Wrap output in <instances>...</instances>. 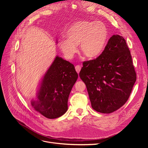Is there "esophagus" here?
Instances as JSON below:
<instances>
[{
    "label": "esophagus",
    "instance_id": "1",
    "mask_svg": "<svg viewBox=\"0 0 148 148\" xmlns=\"http://www.w3.org/2000/svg\"><path fill=\"white\" fill-rule=\"evenodd\" d=\"M75 70H76V71L77 72V73L79 74L80 70H81V66L80 65H77V66H75Z\"/></svg>",
    "mask_w": 148,
    "mask_h": 148
}]
</instances>
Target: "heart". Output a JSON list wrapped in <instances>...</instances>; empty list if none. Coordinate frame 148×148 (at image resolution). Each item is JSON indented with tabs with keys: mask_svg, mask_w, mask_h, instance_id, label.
<instances>
[{
	"mask_svg": "<svg viewBox=\"0 0 148 148\" xmlns=\"http://www.w3.org/2000/svg\"><path fill=\"white\" fill-rule=\"evenodd\" d=\"M66 38L60 40L59 45L66 59L74 58L79 44L80 51L88 58H96L106 47L108 29L101 21L82 20L74 23L68 29Z\"/></svg>",
	"mask_w": 148,
	"mask_h": 148,
	"instance_id": "1",
	"label": "heart"
}]
</instances>
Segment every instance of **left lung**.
I'll use <instances>...</instances> for the list:
<instances>
[{
	"instance_id": "1",
	"label": "left lung",
	"mask_w": 148,
	"mask_h": 148,
	"mask_svg": "<svg viewBox=\"0 0 148 148\" xmlns=\"http://www.w3.org/2000/svg\"><path fill=\"white\" fill-rule=\"evenodd\" d=\"M83 65L79 75L86 84L93 109L110 113L125 104L136 81L125 39L113 35L97 59L85 61Z\"/></svg>"
}]
</instances>
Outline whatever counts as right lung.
<instances>
[{"label":"right lung","mask_w":148,"mask_h":148,"mask_svg":"<svg viewBox=\"0 0 148 148\" xmlns=\"http://www.w3.org/2000/svg\"><path fill=\"white\" fill-rule=\"evenodd\" d=\"M77 78L74 65L57 56L43 77L37 100H32L31 105L47 118L60 117L68 110V97Z\"/></svg>","instance_id":"add662e5"}]
</instances>
